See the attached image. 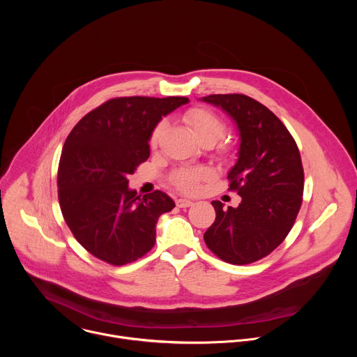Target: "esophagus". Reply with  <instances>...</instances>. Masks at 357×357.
<instances>
[{"instance_id":"34e87169","label":"esophagus","mask_w":357,"mask_h":357,"mask_svg":"<svg viewBox=\"0 0 357 357\" xmlns=\"http://www.w3.org/2000/svg\"><path fill=\"white\" fill-rule=\"evenodd\" d=\"M193 205V202L189 199H176V206L178 208H189Z\"/></svg>"}]
</instances>
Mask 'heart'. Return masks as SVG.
<instances>
[{
    "label": "heart",
    "instance_id": "obj_1",
    "mask_svg": "<svg viewBox=\"0 0 357 357\" xmlns=\"http://www.w3.org/2000/svg\"><path fill=\"white\" fill-rule=\"evenodd\" d=\"M185 124L190 128L195 138L202 141H209L213 145L225 135V123L212 112L206 109H190L183 114ZM165 130V123H160L151 135V145H157ZM212 176L208 168H181L174 172L172 183L182 192L192 193L199 188V183Z\"/></svg>",
    "mask_w": 357,
    "mask_h": 357
}]
</instances>
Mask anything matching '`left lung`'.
Returning a JSON list of instances; mask_svg holds the SVG:
<instances>
[{
  "label": "left lung",
  "mask_w": 357,
  "mask_h": 357,
  "mask_svg": "<svg viewBox=\"0 0 357 357\" xmlns=\"http://www.w3.org/2000/svg\"><path fill=\"white\" fill-rule=\"evenodd\" d=\"M199 100L226 113L240 141L227 178L241 202L226 209L213 200L216 219L203 238L223 261L250 264L278 247L296 219L303 193L299 151L280 119L254 98L211 94Z\"/></svg>",
  "instance_id": "left-lung-1"
}]
</instances>
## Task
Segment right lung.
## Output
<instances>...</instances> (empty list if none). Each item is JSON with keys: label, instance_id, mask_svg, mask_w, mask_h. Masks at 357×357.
<instances>
[{"label": "right lung", "instance_id": "1", "mask_svg": "<svg viewBox=\"0 0 357 357\" xmlns=\"http://www.w3.org/2000/svg\"><path fill=\"white\" fill-rule=\"evenodd\" d=\"M186 97H119L86 114L68 135L59 162L61 211L94 257L124 266L155 244L157 222L175 202L161 190L138 195L127 176L149 157L152 131Z\"/></svg>", "mask_w": 357, "mask_h": 357}]
</instances>
